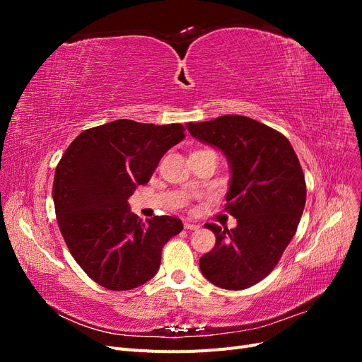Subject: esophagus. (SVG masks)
Listing matches in <instances>:
<instances>
[{"label":"esophagus","mask_w":362,"mask_h":362,"mask_svg":"<svg viewBox=\"0 0 362 362\" xmlns=\"http://www.w3.org/2000/svg\"><path fill=\"white\" fill-rule=\"evenodd\" d=\"M184 228L187 229V231H196V229H199L201 226L198 223H193V222H184Z\"/></svg>","instance_id":"34e87169"}]
</instances>
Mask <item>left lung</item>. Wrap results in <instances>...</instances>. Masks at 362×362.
Listing matches in <instances>:
<instances>
[{
    "instance_id": "8db88e82",
    "label": "left lung",
    "mask_w": 362,
    "mask_h": 362,
    "mask_svg": "<svg viewBox=\"0 0 362 362\" xmlns=\"http://www.w3.org/2000/svg\"><path fill=\"white\" fill-rule=\"evenodd\" d=\"M187 129L221 149L233 173L225 210L237 226L205 223L216 245L201 257V272L221 288H249L275 269L300 222L306 184L299 158L286 136L246 116L189 122Z\"/></svg>"
}]
</instances>
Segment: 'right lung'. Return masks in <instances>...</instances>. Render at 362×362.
Returning a JSON list of instances; mask_svg holds the SVG:
<instances>
[{"instance_id": "obj_1", "label": "right lung", "mask_w": 362, "mask_h": 362, "mask_svg": "<svg viewBox=\"0 0 362 362\" xmlns=\"http://www.w3.org/2000/svg\"><path fill=\"white\" fill-rule=\"evenodd\" d=\"M184 131L119 119L83 131L62 156L52 184L57 223L74 259L100 286L125 291L145 284L158 272L163 246L182 231L177 217L144 222L128 198Z\"/></svg>"}]
</instances>
